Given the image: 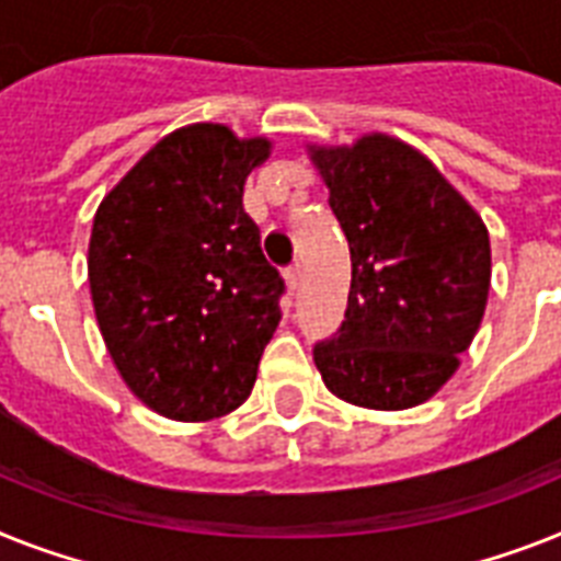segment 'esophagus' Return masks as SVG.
<instances>
[{"instance_id":"1","label":"esophagus","mask_w":561,"mask_h":561,"mask_svg":"<svg viewBox=\"0 0 561 561\" xmlns=\"http://www.w3.org/2000/svg\"><path fill=\"white\" fill-rule=\"evenodd\" d=\"M284 277H286V286H289L291 291L298 289L300 280H304V270H300V263H291V266H286Z\"/></svg>"}]
</instances>
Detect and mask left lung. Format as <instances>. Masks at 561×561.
<instances>
[{"label": "left lung", "instance_id": "1", "mask_svg": "<svg viewBox=\"0 0 561 561\" xmlns=\"http://www.w3.org/2000/svg\"><path fill=\"white\" fill-rule=\"evenodd\" d=\"M350 240L341 330L312 350L355 407L407 410L442 390L473 344L490 291V238L427 157L387 134L309 148Z\"/></svg>", "mask_w": 561, "mask_h": 561}]
</instances>
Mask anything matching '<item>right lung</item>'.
Returning a JSON list of instances; mask_svg holds the SVG:
<instances>
[{
  "instance_id": "add662e5",
  "label": "right lung",
  "mask_w": 561,
  "mask_h": 561,
  "mask_svg": "<svg viewBox=\"0 0 561 561\" xmlns=\"http://www.w3.org/2000/svg\"><path fill=\"white\" fill-rule=\"evenodd\" d=\"M263 137L171 131L105 194L88 243L96 323L128 390L174 421L238 410L280 321L284 277L243 208Z\"/></svg>"
}]
</instances>
